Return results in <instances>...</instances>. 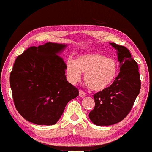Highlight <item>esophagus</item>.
<instances>
[{"label": "esophagus", "mask_w": 152, "mask_h": 152, "mask_svg": "<svg viewBox=\"0 0 152 152\" xmlns=\"http://www.w3.org/2000/svg\"><path fill=\"white\" fill-rule=\"evenodd\" d=\"M86 93H85L83 91H82V90L79 91V96L80 97H82V98H83V97L86 96Z\"/></svg>", "instance_id": "obj_1"}]
</instances>
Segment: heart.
I'll use <instances>...</instances> for the list:
<instances>
[{
  "instance_id": "b5f03b06",
  "label": "heart",
  "mask_w": 152,
  "mask_h": 152,
  "mask_svg": "<svg viewBox=\"0 0 152 152\" xmlns=\"http://www.w3.org/2000/svg\"><path fill=\"white\" fill-rule=\"evenodd\" d=\"M66 72L72 83H76L85 73V83L91 89L101 91L113 83L117 76L118 66L114 59L100 53L79 56L76 61L69 58L66 62Z\"/></svg>"
}]
</instances>
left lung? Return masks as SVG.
Segmentation results:
<instances>
[{
    "instance_id": "left-lung-1",
    "label": "left lung",
    "mask_w": 152,
    "mask_h": 152,
    "mask_svg": "<svg viewBox=\"0 0 152 152\" xmlns=\"http://www.w3.org/2000/svg\"><path fill=\"white\" fill-rule=\"evenodd\" d=\"M116 50L120 72L114 83L94 95L95 107L89 118L97 126H109L122 121L133 106L141 88L137 63L126 47L110 43Z\"/></svg>"
}]
</instances>
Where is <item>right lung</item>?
Returning a JSON list of instances; mask_svg holds the SVG:
<instances>
[{"label":"right lung","instance_id":"right-lung-1","mask_svg":"<svg viewBox=\"0 0 152 152\" xmlns=\"http://www.w3.org/2000/svg\"><path fill=\"white\" fill-rule=\"evenodd\" d=\"M67 45L48 42L31 46L15 59L10 85L17 111L31 123L53 125L78 89L66 80L59 53Z\"/></svg>","mask_w":152,"mask_h":152}]
</instances>
